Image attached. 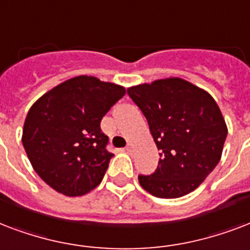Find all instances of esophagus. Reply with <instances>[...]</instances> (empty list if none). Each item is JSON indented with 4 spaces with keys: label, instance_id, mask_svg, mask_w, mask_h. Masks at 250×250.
Returning a JSON list of instances; mask_svg holds the SVG:
<instances>
[{
    "label": "esophagus",
    "instance_id": "esophagus-1",
    "mask_svg": "<svg viewBox=\"0 0 250 250\" xmlns=\"http://www.w3.org/2000/svg\"><path fill=\"white\" fill-rule=\"evenodd\" d=\"M125 150H126L127 152H131V151H133V146H131V145H127L126 148H125Z\"/></svg>",
    "mask_w": 250,
    "mask_h": 250
}]
</instances>
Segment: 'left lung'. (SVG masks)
Returning <instances> with one entry per match:
<instances>
[{
  "instance_id": "left-lung-1",
  "label": "left lung",
  "mask_w": 250,
  "mask_h": 250,
  "mask_svg": "<svg viewBox=\"0 0 250 250\" xmlns=\"http://www.w3.org/2000/svg\"><path fill=\"white\" fill-rule=\"evenodd\" d=\"M147 119L160 150L151 176L141 187L158 198H179L204 183L219 163L228 129L218 104L204 88L179 77L127 88Z\"/></svg>"
}]
</instances>
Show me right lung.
<instances>
[{"label": "right lung", "mask_w": 250, "mask_h": 250, "mask_svg": "<svg viewBox=\"0 0 250 250\" xmlns=\"http://www.w3.org/2000/svg\"><path fill=\"white\" fill-rule=\"evenodd\" d=\"M125 87L79 75L60 83L32 104L22 143L45 184L67 197L90 193L102 183L113 155L100 121Z\"/></svg>", "instance_id": "add662e5"}]
</instances>
